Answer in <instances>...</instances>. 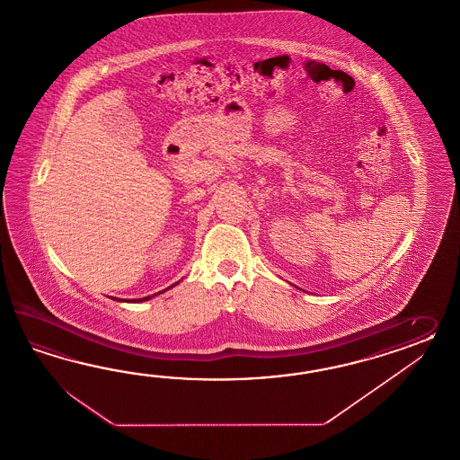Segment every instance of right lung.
I'll list each match as a JSON object with an SVG mask.
<instances>
[{"mask_svg":"<svg viewBox=\"0 0 460 460\" xmlns=\"http://www.w3.org/2000/svg\"><path fill=\"white\" fill-rule=\"evenodd\" d=\"M167 289H169V288H167ZM161 293H164V291H161ZM157 295H159V293H157ZM154 296H155V295H154ZM146 299H150V296H147V298L134 299V303H138V301H146ZM119 301H120V299H119Z\"/></svg>","mask_w":460,"mask_h":460,"instance_id":"obj_1","label":"right lung"}]
</instances>
